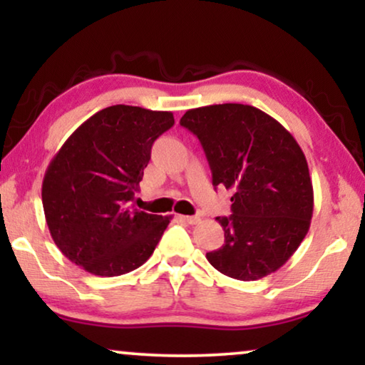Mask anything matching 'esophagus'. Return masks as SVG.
<instances>
[{
  "label": "esophagus",
  "instance_id": "esophagus-1",
  "mask_svg": "<svg viewBox=\"0 0 365 365\" xmlns=\"http://www.w3.org/2000/svg\"><path fill=\"white\" fill-rule=\"evenodd\" d=\"M181 219L187 224H197L199 221H201V217L199 216H181Z\"/></svg>",
  "mask_w": 365,
  "mask_h": 365
}]
</instances>
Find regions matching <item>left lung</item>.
Listing matches in <instances>:
<instances>
[{
  "instance_id": "left-lung-1",
  "label": "left lung",
  "mask_w": 365,
  "mask_h": 365,
  "mask_svg": "<svg viewBox=\"0 0 365 365\" xmlns=\"http://www.w3.org/2000/svg\"><path fill=\"white\" fill-rule=\"evenodd\" d=\"M179 123L201 141L214 186L234 189L232 214L216 217L224 244L206 254L207 261L239 281L276 272L301 246L312 219L314 189L301 146L249 104L189 109Z\"/></svg>"
}]
</instances>
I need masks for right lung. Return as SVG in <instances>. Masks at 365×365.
<instances>
[{
	"label": "right lung",
	"instance_id": "1",
	"mask_svg": "<svg viewBox=\"0 0 365 365\" xmlns=\"http://www.w3.org/2000/svg\"><path fill=\"white\" fill-rule=\"evenodd\" d=\"M171 111L104 108L86 119L44 173L41 197L51 237L69 261L101 277L131 272L151 257L171 216L129 207L153 143Z\"/></svg>",
	"mask_w": 365,
	"mask_h": 365
}]
</instances>
